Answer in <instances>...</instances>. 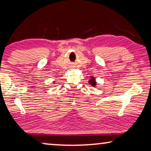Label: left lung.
<instances>
[{"label": "left lung", "mask_w": 151, "mask_h": 151, "mask_svg": "<svg viewBox=\"0 0 151 151\" xmlns=\"http://www.w3.org/2000/svg\"><path fill=\"white\" fill-rule=\"evenodd\" d=\"M89 83L93 87H96V85H97V83L96 81V78L93 76H91V78L89 80Z\"/></svg>", "instance_id": "1"}]
</instances>
